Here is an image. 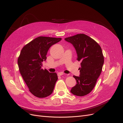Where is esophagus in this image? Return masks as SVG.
Segmentation results:
<instances>
[{
    "instance_id": "esophagus-1",
    "label": "esophagus",
    "mask_w": 123,
    "mask_h": 123,
    "mask_svg": "<svg viewBox=\"0 0 123 123\" xmlns=\"http://www.w3.org/2000/svg\"><path fill=\"white\" fill-rule=\"evenodd\" d=\"M64 75V74L63 73H62V72H60V73H58V76H62V75Z\"/></svg>"
}]
</instances>
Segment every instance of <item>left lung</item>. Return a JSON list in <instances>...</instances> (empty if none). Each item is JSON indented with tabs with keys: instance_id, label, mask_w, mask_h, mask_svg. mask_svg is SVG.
Listing matches in <instances>:
<instances>
[{
	"instance_id": "obj_1",
	"label": "left lung",
	"mask_w": 123,
	"mask_h": 123,
	"mask_svg": "<svg viewBox=\"0 0 123 123\" xmlns=\"http://www.w3.org/2000/svg\"><path fill=\"white\" fill-rule=\"evenodd\" d=\"M65 40L75 47L77 60L81 62L80 76H74L76 85L71 92L75 95L83 96L90 93L96 85L102 71L104 57L99 45L85 34H78L66 37Z\"/></svg>"
}]
</instances>
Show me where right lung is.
Listing matches in <instances>:
<instances>
[{
  "label": "right lung",
  "mask_w": 123,
  "mask_h": 123,
  "mask_svg": "<svg viewBox=\"0 0 123 123\" xmlns=\"http://www.w3.org/2000/svg\"><path fill=\"white\" fill-rule=\"evenodd\" d=\"M61 38L39 37L26 44L20 51L17 60L21 75L29 91L38 98L51 94L58 76L42 68L49 48L61 40Z\"/></svg>",
  "instance_id": "obj_1"
}]
</instances>
